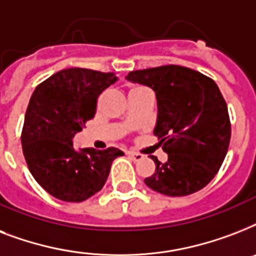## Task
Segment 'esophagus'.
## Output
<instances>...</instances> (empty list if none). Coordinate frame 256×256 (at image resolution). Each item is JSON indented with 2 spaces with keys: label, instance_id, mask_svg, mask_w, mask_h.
<instances>
[{
  "label": "esophagus",
  "instance_id": "1",
  "mask_svg": "<svg viewBox=\"0 0 256 256\" xmlns=\"http://www.w3.org/2000/svg\"><path fill=\"white\" fill-rule=\"evenodd\" d=\"M128 156H130L132 160H140L142 158H144V156H142V154H138V152H128Z\"/></svg>",
  "mask_w": 256,
  "mask_h": 256
}]
</instances>
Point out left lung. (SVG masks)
<instances>
[{
  "label": "left lung",
  "instance_id": "left-lung-1",
  "mask_svg": "<svg viewBox=\"0 0 256 256\" xmlns=\"http://www.w3.org/2000/svg\"><path fill=\"white\" fill-rule=\"evenodd\" d=\"M126 80L156 92L158 136L168 162L156 164L144 179L152 190L184 196L202 190L222 166L228 150L231 124L227 104L211 78L184 66L136 70Z\"/></svg>",
  "mask_w": 256,
  "mask_h": 256
}]
</instances>
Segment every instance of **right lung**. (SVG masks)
Here are the masks:
<instances>
[{
    "label": "right lung",
    "mask_w": 256,
    "mask_h": 256,
    "mask_svg": "<svg viewBox=\"0 0 256 256\" xmlns=\"http://www.w3.org/2000/svg\"><path fill=\"white\" fill-rule=\"evenodd\" d=\"M116 81L114 73L72 68L36 88L22 128V152L38 184L65 202H84L104 187L112 160L124 152L73 148L74 136L92 120L96 100Z\"/></svg>",
    "instance_id": "right-lung-1"
}]
</instances>
